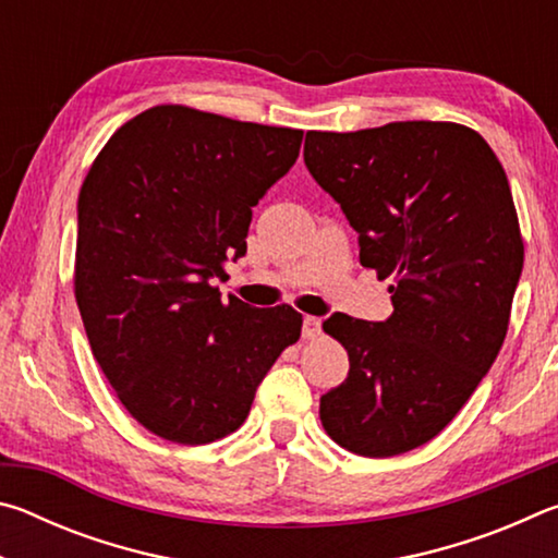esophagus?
I'll use <instances>...</instances> for the list:
<instances>
[{
    "label": "esophagus",
    "instance_id": "34e87169",
    "mask_svg": "<svg viewBox=\"0 0 558 558\" xmlns=\"http://www.w3.org/2000/svg\"><path fill=\"white\" fill-rule=\"evenodd\" d=\"M319 332H323V319L313 317V315H307L305 319H302V337L315 339V337H319Z\"/></svg>",
    "mask_w": 558,
    "mask_h": 558
}]
</instances>
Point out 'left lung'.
<instances>
[{
  "instance_id": "obj_1",
  "label": "left lung",
  "mask_w": 558,
  "mask_h": 558,
  "mask_svg": "<svg viewBox=\"0 0 558 558\" xmlns=\"http://www.w3.org/2000/svg\"><path fill=\"white\" fill-rule=\"evenodd\" d=\"M305 167L393 278V313L323 323L349 374L319 399L329 438L364 458L423 446L456 418L505 342L524 243L497 155L456 122L307 132Z\"/></svg>"
}]
</instances>
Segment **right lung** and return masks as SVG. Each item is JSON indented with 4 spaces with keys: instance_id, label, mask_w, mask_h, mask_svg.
I'll return each instance as SVG.
<instances>
[{
    "instance_id": "1",
    "label": "right lung",
    "mask_w": 558,
    "mask_h": 558,
    "mask_svg": "<svg viewBox=\"0 0 558 558\" xmlns=\"http://www.w3.org/2000/svg\"><path fill=\"white\" fill-rule=\"evenodd\" d=\"M302 130L184 106L125 122L78 194L75 302L93 356L132 418L204 446L245 421L280 352L300 339L288 305L221 300L245 256L253 206L300 155Z\"/></svg>"
}]
</instances>
